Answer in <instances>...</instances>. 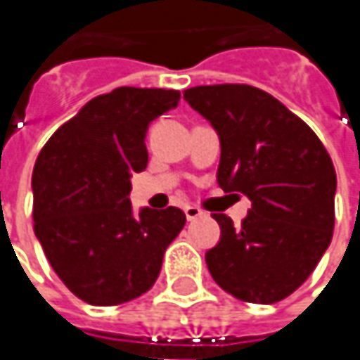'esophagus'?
Segmentation results:
<instances>
[{
	"instance_id": "esophagus-1",
	"label": "esophagus",
	"mask_w": 360,
	"mask_h": 360,
	"mask_svg": "<svg viewBox=\"0 0 360 360\" xmlns=\"http://www.w3.org/2000/svg\"><path fill=\"white\" fill-rule=\"evenodd\" d=\"M184 214H186L188 220L192 222V220H196V218H200V216L204 214V212H202V210H200V208H198V206H186V208H184Z\"/></svg>"
}]
</instances>
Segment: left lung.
<instances>
[{
    "mask_svg": "<svg viewBox=\"0 0 360 360\" xmlns=\"http://www.w3.org/2000/svg\"><path fill=\"white\" fill-rule=\"evenodd\" d=\"M184 100L218 134V186L252 202L240 226L214 214L220 242L206 252L208 270L232 297L278 302L311 276L330 244L333 160L302 120L258 88L196 86Z\"/></svg>",
    "mask_w": 360,
    "mask_h": 360,
    "instance_id": "1",
    "label": "left lung"
}]
</instances>
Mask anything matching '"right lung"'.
I'll return each instance as SVG.
<instances>
[{
    "label": "right lung",
    "instance_id": "right-lung-1",
    "mask_svg": "<svg viewBox=\"0 0 360 360\" xmlns=\"http://www.w3.org/2000/svg\"><path fill=\"white\" fill-rule=\"evenodd\" d=\"M180 91L116 88L53 131L35 160L34 230L51 269L88 304L134 300L158 278L180 208L134 214L131 174L148 166L146 131Z\"/></svg>",
    "mask_w": 360,
    "mask_h": 360
}]
</instances>
